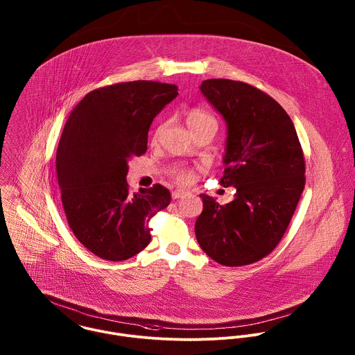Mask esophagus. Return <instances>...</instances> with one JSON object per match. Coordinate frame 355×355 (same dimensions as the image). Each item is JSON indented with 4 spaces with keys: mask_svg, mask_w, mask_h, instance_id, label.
I'll use <instances>...</instances> for the list:
<instances>
[{
    "mask_svg": "<svg viewBox=\"0 0 355 355\" xmlns=\"http://www.w3.org/2000/svg\"><path fill=\"white\" fill-rule=\"evenodd\" d=\"M187 194H189V191H186V190H175V191H172V198L179 200L182 197H186Z\"/></svg>",
    "mask_w": 355,
    "mask_h": 355,
    "instance_id": "esophagus-1",
    "label": "esophagus"
}]
</instances>
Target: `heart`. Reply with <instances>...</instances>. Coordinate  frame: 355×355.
<instances>
[{
  "label": "heart",
  "mask_w": 355,
  "mask_h": 355,
  "mask_svg": "<svg viewBox=\"0 0 355 355\" xmlns=\"http://www.w3.org/2000/svg\"><path fill=\"white\" fill-rule=\"evenodd\" d=\"M186 123L193 132H197L203 128L217 130V120L214 119V116L201 107L190 109L186 114ZM159 132H161V127L155 130L153 141H157ZM171 173L178 182H180L183 184H189L194 180V171L190 168H175L171 171Z\"/></svg>",
  "instance_id": "b5f03b06"
}]
</instances>
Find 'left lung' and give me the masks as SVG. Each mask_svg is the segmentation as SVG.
Returning <instances> with one entry per match:
<instances>
[{
    "label": "left lung",
    "mask_w": 355,
    "mask_h": 355,
    "mask_svg": "<svg viewBox=\"0 0 355 355\" xmlns=\"http://www.w3.org/2000/svg\"><path fill=\"white\" fill-rule=\"evenodd\" d=\"M200 90L228 128L224 176L235 187L227 205L201 194L196 236L205 253L224 266L259 261L282 241L304 189V158L287 112L243 82L203 80Z\"/></svg>",
    "instance_id": "obj_1"
}]
</instances>
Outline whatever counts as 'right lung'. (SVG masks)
Returning <instances> with one entry per match:
<instances>
[{
	"label": "right lung",
	"mask_w": 355,
	"mask_h": 355,
	"mask_svg": "<svg viewBox=\"0 0 355 355\" xmlns=\"http://www.w3.org/2000/svg\"><path fill=\"white\" fill-rule=\"evenodd\" d=\"M178 86L152 80L90 92L71 112L55 155L57 180L76 239L107 261H124L150 242L149 221L171 202L161 184L131 194L128 161L148 150L153 119Z\"/></svg>",
	"instance_id": "obj_1"
}]
</instances>
